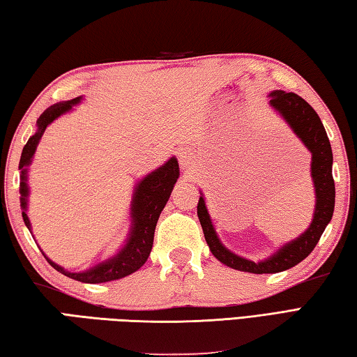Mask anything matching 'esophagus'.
Segmentation results:
<instances>
[{"label": "esophagus", "instance_id": "34e87169", "mask_svg": "<svg viewBox=\"0 0 357 357\" xmlns=\"http://www.w3.org/2000/svg\"><path fill=\"white\" fill-rule=\"evenodd\" d=\"M179 164L183 168H189L192 165V158L185 151H179Z\"/></svg>", "mask_w": 357, "mask_h": 357}]
</instances>
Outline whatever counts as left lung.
<instances>
[{
    "label": "left lung",
    "mask_w": 357,
    "mask_h": 357,
    "mask_svg": "<svg viewBox=\"0 0 357 357\" xmlns=\"http://www.w3.org/2000/svg\"><path fill=\"white\" fill-rule=\"evenodd\" d=\"M268 105L276 114H280L312 156L310 158V176H312L315 190V207L309 228L294 241L284 243L271 256L255 262L226 248L213 228L203 193L198 201V218L212 255L226 267L256 275L280 273V271L295 267L303 259H306L319 243L328 223L331 222L335 199L333 150L320 116L301 96L286 93L284 90H273L268 93Z\"/></svg>",
    "instance_id": "1"
}]
</instances>
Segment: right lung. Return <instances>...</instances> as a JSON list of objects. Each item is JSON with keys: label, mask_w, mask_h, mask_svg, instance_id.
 I'll use <instances>...</instances> for the list:
<instances>
[{"label": "right lung", "mask_w": 357, "mask_h": 357, "mask_svg": "<svg viewBox=\"0 0 357 357\" xmlns=\"http://www.w3.org/2000/svg\"><path fill=\"white\" fill-rule=\"evenodd\" d=\"M84 96H77V98L61 101L56 105L50 106L37 120V129L36 132L31 135L28 144L24 145L20 158V164H18V170L20 172V206H22V215L26 228L29 231L31 222L28 217V198H29V185H28V172L29 165L32 164L34 154L37 150L38 142H40L42 135L51 123L59 119V116L66 115L73 111V107L81 105ZM179 178V165L176 158H170L164 165H160L156 170L148 173L145 178H142L134 187L132 199H131V209H129V220H131V228H129V234L125 241V245L116 251V255L106 259L100 264L93 265L89 270L84 271H68L61 265L51 261L50 257L43 252L47 257L51 267H54L62 275H66L71 280L87 282V284H100L107 281L121 280L128 275L137 271L142 265L146 262L148 256H150L154 241V229H156L158 220L162 209H164L168 198L172 195V190L176 181Z\"/></svg>", "instance_id": "add662e5"}]
</instances>
